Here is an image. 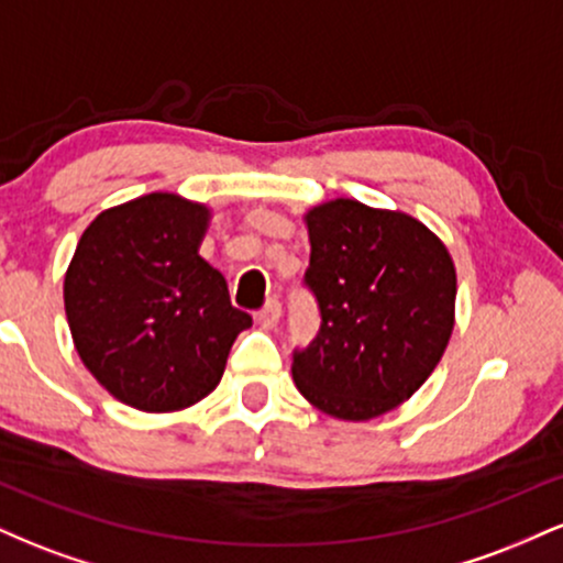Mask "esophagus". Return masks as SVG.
I'll use <instances>...</instances> for the list:
<instances>
[{
	"instance_id": "1",
	"label": "esophagus",
	"mask_w": 563,
	"mask_h": 563,
	"mask_svg": "<svg viewBox=\"0 0 563 563\" xmlns=\"http://www.w3.org/2000/svg\"><path fill=\"white\" fill-rule=\"evenodd\" d=\"M277 320H280V301L277 299H269L264 303V309L260 314H256V322L264 328V331H273L277 325Z\"/></svg>"
}]
</instances>
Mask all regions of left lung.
Listing matches in <instances>:
<instances>
[{
	"mask_svg": "<svg viewBox=\"0 0 563 563\" xmlns=\"http://www.w3.org/2000/svg\"><path fill=\"white\" fill-rule=\"evenodd\" d=\"M303 286L320 331L294 352L296 389L341 421H371L410 399L434 373L455 325V264L423 222L352 198L303 217Z\"/></svg>",
	"mask_w": 563,
	"mask_h": 563,
	"instance_id": "left-lung-1",
	"label": "left lung"
}]
</instances>
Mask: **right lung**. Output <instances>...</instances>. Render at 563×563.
I'll list each match as a JSON object with an SVG mask.
<instances>
[{
	"label": "right lung",
	"instance_id": "obj_1",
	"mask_svg": "<svg viewBox=\"0 0 563 563\" xmlns=\"http://www.w3.org/2000/svg\"><path fill=\"white\" fill-rule=\"evenodd\" d=\"M211 211L151 192L106 209L84 230L63 299L76 352L119 402L174 412L217 389L251 314L198 254Z\"/></svg>",
	"mask_w": 563,
	"mask_h": 563
}]
</instances>
